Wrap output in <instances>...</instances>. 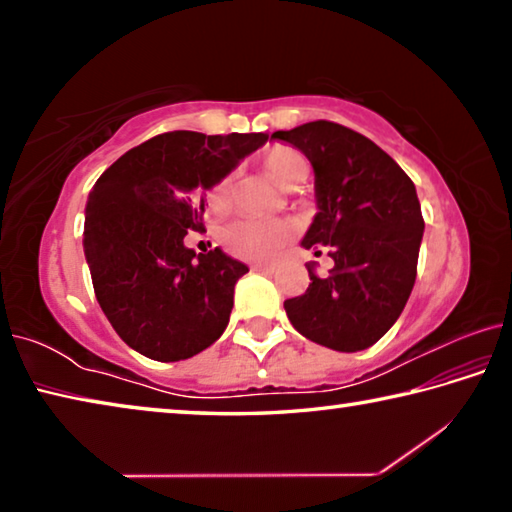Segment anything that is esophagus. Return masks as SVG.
I'll return each instance as SVG.
<instances>
[{"label":"esophagus","instance_id":"esophagus-1","mask_svg":"<svg viewBox=\"0 0 512 512\" xmlns=\"http://www.w3.org/2000/svg\"><path fill=\"white\" fill-rule=\"evenodd\" d=\"M253 271H262V273H275L273 264H253Z\"/></svg>","mask_w":512,"mask_h":512}]
</instances>
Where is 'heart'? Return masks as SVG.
<instances>
[{
  "label": "heart",
  "mask_w": 512,
  "mask_h": 512,
  "mask_svg": "<svg viewBox=\"0 0 512 512\" xmlns=\"http://www.w3.org/2000/svg\"><path fill=\"white\" fill-rule=\"evenodd\" d=\"M262 167L287 189H293L307 176V160L291 146H271V149H266L262 155ZM230 198V178H221L212 187L207 203L214 212H223L228 210ZM291 235V223L282 219H248V216H241V219L230 221L221 230V244L230 255L239 259L266 262V259L277 255V250L287 244Z\"/></svg>",
  "instance_id": "heart-1"
}]
</instances>
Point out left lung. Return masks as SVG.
<instances>
[{
	"instance_id": "8db88e82",
	"label": "left lung",
	"mask_w": 512,
	"mask_h": 512,
	"mask_svg": "<svg viewBox=\"0 0 512 512\" xmlns=\"http://www.w3.org/2000/svg\"><path fill=\"white\" fill-rule=\"evenodd\" d=\"M314 167L318 212L302 248L327 250L334 268L284 302L291 325L309 341L339 352L375 345L400 318L418 273L422 210L415 185L391 155L334 121L277 131Z\"/></svg>"
}]
</instances>
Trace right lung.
I'll list each match as a JSON object with an SVG mask.
<instances>
[{
    "label": "right lung",
    "mask_w": 512,
    "mask_h": 512,
    "mask_svg": "<svg viewBox=\"0 0 512 512\" xmlns=\"http://www.w3.org/2000/svg\"><path fill=\"white\" fill-rule=\"evenodd\" d=\"M266 133L173 131L101 173L85 205L83 250L103 314L128 348L183 361L219 339L248 266L221 248L196 255L203 192L266 144Z\"/></svg>",
    "instance_id": "add662e5"
}]
</instances>
